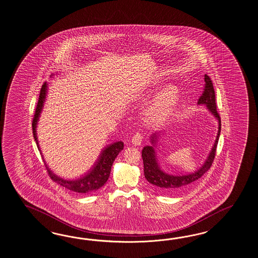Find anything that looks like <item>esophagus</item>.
Masks as SVG:
<instances>
[{"mask_svg":"<svg viewBox=\"0 0 258 258\" xmlns=\"http://www.w3.org/2000/svg\"><path fill=\"white\" fill-rule=\"evenodd\" d=\"M142 136L140 133H137L134 135V137L132 138V143L135 146H139L141 144V141H142Z\"/></svg>","mask_w":258,"mask_h":258,"instance_id":"34e87169","label":"esophagus"}]
</instances>
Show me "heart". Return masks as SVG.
Segmentation results:
<instances>
[{
  "instance_id": "obj_1",
  "label": "heart",
  "mask_w": 258,
  "mask_h": 258,
  "mask_svg": "<svg viewBox=\"0 0 258 258\" xmlns=\"http://www.w3.org/2000/svg\"><path fill=\"white\" fill-rule=\"evenodd\" d=\"M178 91L174 87H168L153 101L146 110L145 122L148 125H158L164 122L171 114L178 101Z\"/></svg>"
}]
</instances>
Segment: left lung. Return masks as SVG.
I'll return each mask as SVG.
<instances>
[{
	"instance_id": "left-lung-1",
	"label": "left lung",
	"mask_w": 258,
	"mask_h": 258,
	"mask_svg": "<svg viewBox=\"0 0 258 258\" xmlns=\"http://www.w3.org/2000/svg\"><path fill=\"white\" fill-rule=\"evenodd\" d=\"M205 80V87L202 95L199 97L198 104L205 105L208 109L212 112L215 118H217L219 122L218 134L215 140V143L212 147V152L210 153L209 157L206 160L205 164L200 167L198 171L188 175H181V176H173L166 174L162 171L157 164L155 152H154V145L146 146L142 150V159L144 164V175L147 180L152 183L155 190L162 192H174L184 189L186 186L191 184V182L198 180L201 178L206 172L208 171L212 166L213 160L216 154V148L218 144L219 137L221 132V118L217 111L216 100H215V92L213 88L211 78L206 74L204 76ZM157 138L156 135L152 136V143L155 144V139Z\"/></svg>"
}]
</instances>
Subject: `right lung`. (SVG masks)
Instances as JSON below:
<instances>
[{
    "label": "right lung",
    "instance_id": "1",
    "mask_svg": "<svg viewBox=\"0 0 258 258\" xmlns=\"http://www.w3.org/2000/svg\"><path fill=\"white\" fill-rule=\"evenodd\" d=\"M46 82H45L40 91L39 99L36 105L35 108V113L33 115V134L34 140L38 146V140L36 137V124H37V120L39 118L40 113L43 108V105L45 102L46 94ZM123 142L119 141L116 143H113L110 146H107L106 149L102 152L100 155L98 161L96 162V164L94 165L93 169L87 174L86 176H84L83 178H79V179H75V180H67L63 178H59L58 176H56L55 174H53L52 171H50V169L48 168V166H46V169L48 176L50 178L54 180L55 182H57L58 184L66 187L70 191H77V192H89V191H96L97 189H99L100 187H102L105 184L107 180V178L110 175L111 171V166H112L113 162L115 158L118 156L119 152L123 149Z\"/></svg>",
    "mask_w": 258,
    "mask_h": 258
}]
</instances>
